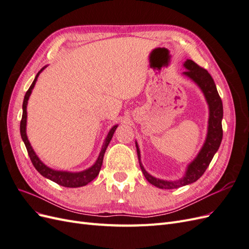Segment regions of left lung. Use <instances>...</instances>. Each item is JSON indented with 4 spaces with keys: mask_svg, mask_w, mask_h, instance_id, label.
Instances as JSON below:
<instances>
[{
    "mask_svg": "<svg viewBox=\"0 0 249 249\" xmlns=\"http://www.w3.org/2000/svg\"><path fill=\"white\" fill-rule=\"evenodd\" d=\"M184 66L187 71H185L183 74L191 79L195 84L201 89V91L203 95H205L206 101L209 105L210 115L208 134L200 152L198 153L196 158L188 165L185 176L178 180H164L157 178L153 176H150L149 173H147V171L144 169L141 163L140 150L136 142L137 155L143 175H144L145 178L150 184L160 188V189H176V188H179L182 186H186L196 182L208 168L214 155L216 154L218 148H219L222 140L223 132L221 122L223 117V107L213 78L211 77V74L208 72V71L202 69V67L192 61V60L187 59L184 63Z\"/></svg>",
    "mask_w": 249,
    "mask_h": 249,
    "instance_id": "obj_1",
    "label": "left lung"
}]
</instances>
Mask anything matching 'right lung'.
<instances>
[{
    "instance_id": "right-lung-1",
    "label": "right lung",
    "mask_w": 249,
    "mask_h": 249,
    "mask_svg": "<svg viewBox=\"0 0 249 249\" xmlns=\"http://www.w3.org/2000/svg\"><path fill=\"white\" fill-rule=\"evenodd\" d=\"M47 66L42 67V69L38 71V73L36 74V77L33 81V83L30 86V88L28 89V91L25 94L24 97V103H22V116H21V120H20V136L22 141H24L26 148L28 150V155L30 157V159H31L32 164L34 165V167L36 168V170L38 171L40 175L44 178H47L53 182L57 183L60 186H63V187H67V188H78V187H82V186H85L88 183L91 182L97 176H99L101 167H102V164H103V159H104V155L105 152H106V149L109 145V143L113 137V134H114L116 127L118 126L117 124L114 125L110 130V132L108 133L106 139L104 141V144L103 147L101 149V153L99 155V158H97L96 162L92 165L91 167H89L86 170H83L80 172H70V171H60V170H54L50 167H48L47 165H44L37 155L35 154V152L33 150L31 144H30V142L28 140L27 137V133H26V125H27V105H28V101H29V97L31 95L32 90L35 86V83L37 81V78H38L39 73L46 69Z\"/></svg>"
}]
</instances>
